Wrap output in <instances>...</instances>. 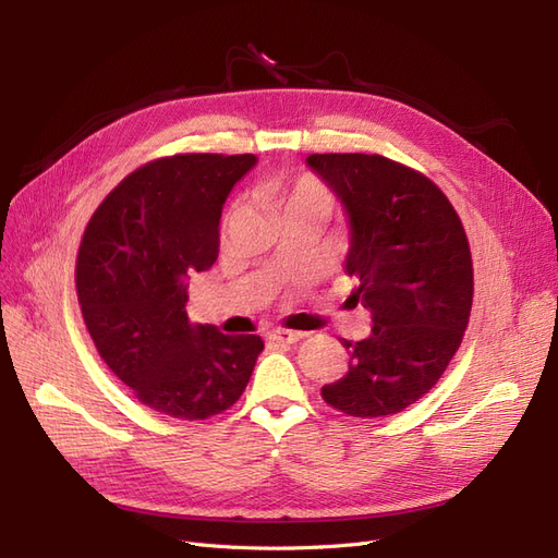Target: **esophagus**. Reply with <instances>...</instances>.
Segmentation results:
<instances>
[{"mask_svg": "<svg viewBox=\"0 0 558 558\" xmlns=\"http://www.w3.org/2000/svg\"><path fill=\"white\" fill-rule=\"evenodd\" d=\"M302 337V332L295 330H286V328H277L267 332V342L269 344H295Z\"/></svg>", "mask_w": 558, "mask_h": 558, "instance_id": "obj_1", "label": "esophagus"}]
</instances>
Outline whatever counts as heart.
I'll return each instance as SVG.
<instances>
[{"label": "heart", "instance_id": "heart-1", "mask_svg": "<svg viewBox=\"0 0 558 558\" xmlns=\"http://www.w3.org/2000/svg\"><path fill=\"white\" fill-rule=\"evenodd\" d=\"M326 205V207H330L332 205V197H330V193H328V189L324 183H320L318 179H314V177H310V174H302V177H298L289 189H283V193H281V205H283V211L286 209H291V207H298V205ZM240 211V205H234L232 207V211L228 214V218H226V226H228V221L230 218Z\"/></svg>", "mask_w": 558, "mask_h": 558}]
</instances>
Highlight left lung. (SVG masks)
I'll return each mask as SVG.
<instances>
[{"label": "left lung", "mask_w": 558, "mask_h": 558, "mask_svg": "<svg viewBox=\"0 0 558 558\" xmlns=\"http://www.w3.org/2000/svg\"><path fill=\"white\" fill-rule=\"evenodd\" d=\"M310 167L342 197L351 221V300L373 314L349 342V369L320 388L337 412L377 418L424 398L445 375L470 320L472 256L459 214L437 185L379 154H314Z\"/></svg>", "instance_id": "1"}]
</instances>
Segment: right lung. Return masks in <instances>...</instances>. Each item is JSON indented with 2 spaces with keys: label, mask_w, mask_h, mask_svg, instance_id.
I'll return each instance as SVG.
<instances>
[{
  "label": "right lung",
  "mask_w": 558,
  "mask_h": 558,
  "mask_svg": "<svg viewBox=\"0 0 558 558\" xmlns=\"http://www.w3.org/2000/svg\"><path fill=\"white\" fill-rule=\"evenodd\" d=\"M253 154H177L128 174L95 209L76 256V293L97 353L146 408L202 421L240 400L258 335L193 326L185 277L218 256V221Z\"/></svg>",
  "instance_id": "obj_1"
}]
</instances>
